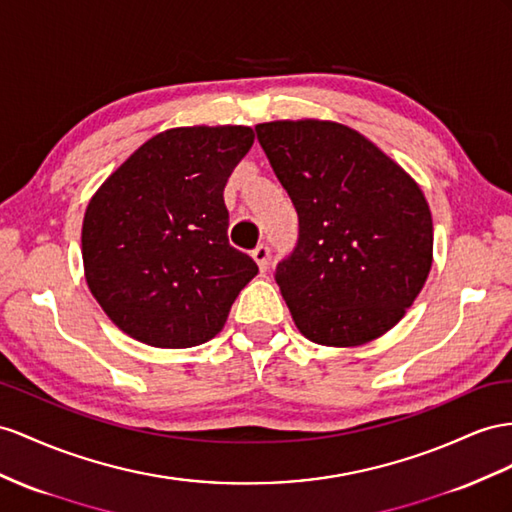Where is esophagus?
I'll return each mask as SVG.
<instances>
[{"label":"esophagus","instance_id":"obj_1","mask_svg":"<svg viewBox=\"0 0 512 512\" xmlns=\"http://www.w3.org/2000/svg\"><path fill=\"white\" fill-rule=\"evenodd\" d=\"M253 259L257 261V266L261 272H266L270 266V248L266 244H259L253 251Z\"/></svg>","mask_w":512,"mask_h":512}]
</instances>
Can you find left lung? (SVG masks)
Returning a JSON list of instances; mask_svg holds the SVG:
<instances>
[{
  "label": "left lung",
  "instance_id": "left-lung-1",
  "mask_svg": "<svg viewBox=\"0 0 512 512\" xmlns=\"http://www.w3.org/2000/svg\"><path fill=\"white\" fill-rule=\"evenodd\" d=\"M255 129L298 212V246L274 274L298 331L335 348L385 335L432 266L422 188L348 125L303 119Z\"/></svg>",
  "mask_w": 512,
  "mask_h": 512
}]
</instances>
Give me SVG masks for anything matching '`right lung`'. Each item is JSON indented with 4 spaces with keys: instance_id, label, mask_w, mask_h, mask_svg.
I'll return each mask as SVG.
<instances>
[{
    "instance_id": "1",
    "label": "right lung",
    "mask_w": 512,
    "mask_h": 512,
    "mask_svg": "<svg viewBox=\"0 0 512 512\" xmlns=\"http://www.w3.org/2000/svg\"><path fill=\"white\" fill-rule=\"evenodd\" d=\"M246 125L175 127L101 183L82 225L88 290L123 333L155 348L209 342L257 264L227 238L222 199L253 147Z\"/></svg>"
}]
</instances>
